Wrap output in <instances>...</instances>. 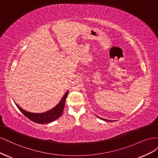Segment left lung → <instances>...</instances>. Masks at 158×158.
Listing matches in <instances>:
<instances>
[{"label":"left lung","mask_w":158,"mask_h":158,"mask_svg":"<svg viewBox=\"0 0 158 158\" xmlns=\"http://www.w3.org/2000/svg\"><path fill=\"white\" fill-rule=\"evenodd\" d=\"M97 117H99V118H100V117H98V116H97ZM102 120H104V121H109V120H107V119H105V118H102Z\"/></svg>","instance_id":"1"}]
</instances>
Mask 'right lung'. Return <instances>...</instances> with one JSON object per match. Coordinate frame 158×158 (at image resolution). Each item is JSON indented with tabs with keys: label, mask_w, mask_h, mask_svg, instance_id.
Segmentation results:
<instances>
[{
	"label": "right lung",
	"mask_w": 158,
	"mask_h": 158,
	"mask_svg": "<svg viewBox=\"0 0 158 158\" xmlns=\"http://www.w3.org/2000/svg\"><path fill=\"white\" fill-rule=\"evenodd\" d=\"M69 92H66V94L64 95V96L60 100V102L59 103L56 107L52 108L49 111L42 113H30L25 111V110L22 109L20 106H18L16 103V106L18 108V109L24 114L26 117H27L30 120L32 121L33 122L38 123V124H45V123H49L52 121L56 120L59 118L63 112L66 97H67Z\"/></svg>",
	"instance_id": "1"
}]
</instances>
